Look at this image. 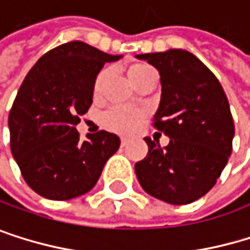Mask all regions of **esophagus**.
Wrapping results in <instances>:
<instances>
[{
	"label": "esophagus",
	"mask_w": 250,
	"mask_h": 250,
	"mask_svg": "<svg viewBox=\"0 0 250 250\" xmlns=\"http://www.w3.org/2000/svg\"><path fill=\"white\" fill-rule=\"evenodd\" d=\"M126 145H128V140H126V139H122V140H121V146L125 147Z\"/></svg>",
	"instance_id": "1"
}]
</instances>
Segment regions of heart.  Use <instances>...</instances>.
<instances>
[{"instance_id":"1","label":"heart","mask_w":250,"mask_h":250,"mask_svg":"<svg viewBox=\"0 0 250 250\" xmlns=\"http://www.w3.org/2000/svg\"><path fill=\"white\" fill-rule=\"evenodd\" d=\"M126 74L129 77V80L134 83V86H139L155 77V73L150 67L145 65V64H132L126 68ZM108 77V70H103L98 73L95 82H94V94L100 95L103 92L104 83ZM145 118V111L139 110V108H132V107H126V105H111L110 108H107L103 116H101V125L111 131V132H118V134H129L132 131H135L139 128L140 122Z\"/></svg>"}]
</instances>
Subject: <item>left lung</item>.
Segmentation results:
<instances>
[{"label":"left lung","mask_w":250,"mask_h":250,"mask_svg":"<svg viewBox=\"0 0 250 250\" xmlns=\"http://www.w3.org/2000/svg\"><path fill=\"white\" fill-rule=\"evenodd\" d=\"M161 76L153 126L170 137L166 147L146 137L149 152L135 164L142 188L168 204H189L215 186L232 150L234 122L216 76L182 49L137 55Z\"/></svg>","instance_id":"obj_1"}]
</instances>
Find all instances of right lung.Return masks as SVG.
<instances>
[{
    "mask_svg": "<svg viewBox=\"0 0 250 250\" xmlns=\"http://www.w3.org/2000/svg\"><path fill=\"white\" fill-rule=\"evenodd\" d=\"M119 58L70 42L44 53L26 74L8 115L10 147L39 195L65 201L89 192L119 149L116 134L100 131L82 142L76 129L92 104L100 70Z\"/></svg>",
    "mask_w": 250,
    "mask_h": 250,
    "instance_id": "right-lung-1",
    "label": "right lung"
}]
</instances>
